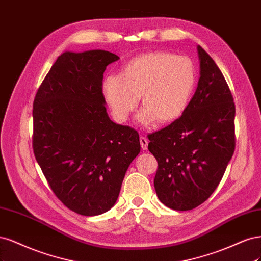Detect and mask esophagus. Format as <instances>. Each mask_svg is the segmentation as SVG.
<instances>
[{"instance_id": "obj_1", "label": "esophagus", "mask_w": 261, "mask_h": 261, "mask_svg": "<svg viewBox=\"0 0 261 261\" xmlns=\"http://www.w3.org/2000/svg\"><path fill=\"white\" fill-rule=\"evenodd\" d=\"M140 143H141V147L143 150L147 149V146H148V140L144 137H141L140 138Z\"/></svg>"}]
</instances>
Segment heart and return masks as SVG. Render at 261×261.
<instances>
[{
  "label": "heart",
  "instance_id": "b5f03b06",
  "mask_svg": "<svg viewBox=\"0 0 261 261\" xmlns=\"http://www.w3.org/2000/svg\"><path fill=\"white\" fill-rule=\"evenodd\" d=\"M196 85L195 66L189 57L167 52L143 54L125 64L118 75L103 81V95L114 118L125 122L140 97L138 120L143 125L169 123L182 116Z\"/></svg>",
  "mask_w": 261,
  "mask_h": 261
}]
</instances>
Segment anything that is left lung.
Here are the masks:
<instances>
[{
    "instance_id": "8db88e82",
    "label": "left lung",
    "mask_w": 261,
    "mask_h": 261,
    "mask_svg": "<svg viewBox=\"0 0 261 261\" xmlns=\"http://www.w3.org/2000/svg\"><path fill=\"white\" fill-rule=\"evenodd\" d=\"M197 54L199 79L186 112L148 136V150L158 163L156 194L179 212L199 206L213 194L235 147V106L228 83L199 45Z\"/></svg>"
}]
</instances>
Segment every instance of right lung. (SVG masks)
I'll return each mask as SVG.
<instances>
[{"mask_svg": "<svg viewBox=\"0 0 261 261\" xmlns=\"http://www.w3.org/2000/svg\"><path fill=\"white\" fill-rule=\"evenodd\" d=\"M119 57L104 49L64 52L33 102V153L62 203L82 216L108 212L140 150L137 130L106 112L102 81Z\"/></svg>", "mask_w": 261, "mask_h": 261, "instance_id": "1", "label": "right lung"}]
</instances>
